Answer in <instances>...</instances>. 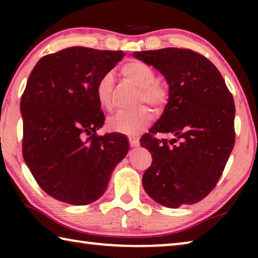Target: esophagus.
I'll return each instance as SVG.
<instances>
[{"label": "esophagus", "instance_id": "1", "mask_svg": "<svg viewBox=\"0 0 258 258\" xmlns=\"http://www.w3.org/2000/svg\"><path fill=\"white\" fill-rule=\"evenodd\" d=\"M128 141H130L131 147H139L140 146V141L137 138H130Z\"/></svg>", "mask_w": 258, "mask_h": 258}]
</instances>
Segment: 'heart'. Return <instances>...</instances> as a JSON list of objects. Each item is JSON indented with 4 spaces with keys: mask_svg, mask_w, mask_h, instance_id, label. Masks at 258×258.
I'll use <instances>...</instances> for the list:
<instances>
[{
    "mask_svg": "<svg viewBox=\"0 0 258 258\" xmlns=\"http://www.w3.org/2000/svg\"><path fill=\"white\" fill-rule=\"evenodd\" d=\"M123 76L139 87V102H146L160 110L168 101L167 85L156 78V72L150 64L141 60H130L120 69ZM113 77L110 73L100 77L95 85V97L100 106L111 111L113 108L111 94ZM154 115L148 107L141 106L134 110L119 111L108 120V128L123 134H138L146 130L152 121Z\"/></svg>",
    "mask_w": 258,
    "mask_h": 258,
    "instance_id": "b5f03b06",
    "label": "heart"
}]
</instances>
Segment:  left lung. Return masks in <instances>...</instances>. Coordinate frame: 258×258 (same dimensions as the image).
Here are the masks:
<instances>
[{
	"instance_id": "obj_1",
	"label": "left lung",
	"mask_w": 258,
	"mask_h": 258,
	"mask_svg": "<svg viewBox=\"0 0 258 258\" xmlns=\"http://www.w3.org/2000/svg\"><path fill=\"white\" fill-rule=\"evenodd\" d=\"M133 56L163 74L169 90L163 115L140 140L152 156L143 187L169 208L198 203L216 186L233 149L232 94L218 69L192 50L166 47ZM156 133L174 139H157Z\"/></svg>"
}]
</instances>
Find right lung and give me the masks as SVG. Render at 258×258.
Listing matches in <instances>:
<instances>
[{
    "label": "right lung",
    "mask_w": 258,
    "mask_h": 258,
    "mask_svg": "<svg viewBox=\"0 0 258 258\" xmlns=\"http://www.w3.org/2000/svg\"><path fill=\"white\" fill-rule=\"evenodd\" d=\"M123 51L73 46L38 60L20 101L23 156L37 184L59 202L83 206L107 190L128 151L125 135L97 131L104 115L95 85Z\"/></svg>",
    "instance_id": "add662e5"
}]
</instances>
